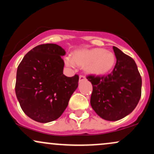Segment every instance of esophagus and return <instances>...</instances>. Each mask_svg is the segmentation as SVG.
<instances>
[{"mask_svg":"<svg viewBox=\"0 0 154 154\" xmlns=\"http://www.w3.org/2000/svg\"><path fill=\"white\" fill-rule=\"evenodd\" d=\"M79 81H82V80H85L86 78H85V75H79Z\"/></svg>","mask_w":154,"mask_h":154,"instance_id":"34e87169","label":"esophagus"}]
</instances>
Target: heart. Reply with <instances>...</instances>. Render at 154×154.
Returning a JSON list of instances; mask_svg holds the SVG:
<instances>
[{
    "mask_svg": "<svg viewBox=\"0 0 154 154\" xmlns=\"http://www.w3.org/2000/svg\"><path fill=\"white\" fill-rule=\"evenodd\" d=\"M65 64L74 68L76 63L85 66L88 71L93 73H105L114 66L115 56L112 52L101 48L82 50L76 52L73 57L66 56L64 59Z\"/></svg>",
    "mask_w": 154,
    "mask_h": 154,
    "instance_id": "1",
    "label": "heart"
}]
</instances>
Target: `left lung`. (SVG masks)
<instances>
[{"instance_id": "obj_1", "label": "left lung", "mask_w": 154, "mask_h": 154, "mask_svg": "<svg viewBox=\"0 0 154 154\" xmlns=\"http://www.w3.org/2000/svg\"><path fill=\"white\" fill-rule=\"evenodd\" d=\"M116 62L106 76L89 75L93 93L91 105L97 114L108 121H117L130 114L141 96L142 79L130 56L113 46Z\"/></svg>"}]
</instances>
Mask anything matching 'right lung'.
<instances>
[{"instance_id":"right-lung-1","label":"right lung","mask_w":154,"mask_h":154,"mask_svg":"<svg viewBox=\"0 0 154 154\" xmlns=\"http://www.w3.org/2000/svg\"><path fill=\"white\" fill-rule=\"evenodd\" d=\"M64 49L56 44L39 45L26 54L17 72L15 92L23 111L40 123L61 116L78 87L79 76L63 74Z\"/></svg>"}]
</instances>
